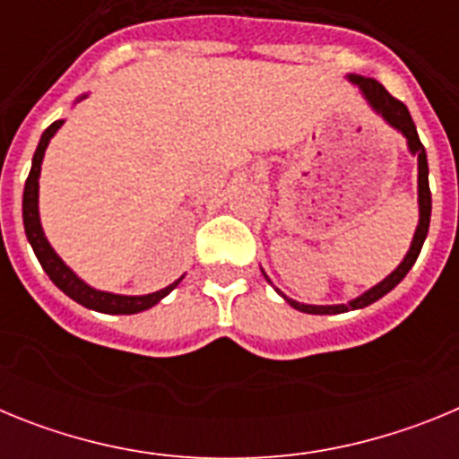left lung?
Segmentation results:
<instances>
[{
  "label": "left lung",
  "instance_id": "left-lung-1",
  "mask_svg": "<svg viewBox=\"0 0 459 459\" xmlns=\"http://www.w3.org/2000/svg\"><path fill=\"white\" fill-rule=\"evenodd\" d=\"M350 80L354 84H359L360 91H363V96L368 99V103H370L372 108H375L377 112H379V115L393 126V128H397V131L407 137L409 152H411L413 156H419V209H420V221H419V227H416V234H413L411 248H409L407 257L403 259V264L397 266V269L393 271L388 278L381 280L379 285H375L372 290H368L366 294H360L359 299L350 301L347 306H306V303H296V301H291V299H287V296H285V301L290 303L291 307H296V310H301V312H307V315H340V312L359 310V307H366V306H370V303L379 301L381 296L388 294V291H391L393 287H395L397 282H400V280H403L404 275L409 273V269L413 266V262L419 259L420 248H423V241H425V237H428V230H429L432 195H429V181H428V156H425V147L420 144V137H419V133H416V124H413L411 115H409L407 105H404L403 100H397L395 96H391V93L386 91V87H384L381 82H377V80L360 78V75H350ZM264 278H266V273H264ZM266 280H269V278H266ZM269 282H271V280H269Z\"/></svg>",
  "mask_w": 459,
  "mask_h": 459
}]
</instances>
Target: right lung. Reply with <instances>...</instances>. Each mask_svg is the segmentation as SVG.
<instances>
[{
  "instance_id": "1",
  "label": "right lung",
  "mask_w": 459,
  "mask_h": 459,
  "mask_svg": "<svg viewBox=\"0 0 459 459\" xmlns=\"http://www.w3.org/2000/svg\"><path fill=\"white\" fill-rule=\"evenodd\" d=\"M64 121H55L46 128V133L40 135L39 147H36L34 160H31L30 177H27V184H24V195H22V221H24V234L30 238L31 248H34L36 257H39L40 266L50 275V280L55 282L59 290L66 296H71L73 301H78L80 306L91 307V310L108 312V315H135V312L147 310V307L156 306L160 299L169 294L174 287L179 285L181 278L177 282H172L169 287L160 291H153L147 296H121V294H109V291H99L93 287L84 285L78 275L73 273L66 264H64L59 255L50 248L46 234H43V227L39 221V177H40V163H43V153L48 149V142L50 137L59 131V126Z\"/></svg>"
}]
</instances>
